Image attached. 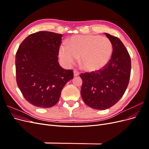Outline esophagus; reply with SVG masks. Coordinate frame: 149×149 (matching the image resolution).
I'll return each instance as SVG.
<instances>
[{"label":"esophagus","instance_id":"1","mask_svg":"<svg viewBox=\"0 0 149 149\" xmlns=\"http://www.w3.org/2000/svg\"><path fill=\"white\" fill-rule=\"evenodd\" d=\"M79 74V72H78L77 70H74V76H78Z\"/></svg>","mask_w":149,"mask_h":149}]
</instances>
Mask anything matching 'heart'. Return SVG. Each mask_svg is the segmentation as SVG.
Returning a JSON list of instances; mask_svg holds the SVG:
<instances>
[{
    "label": "heart",
    "instance_id": "b5f03b06",
    "mask_svg": "<svg viewBox=\"0 0 149 149\" xmlns=\"http://www.w3.org/2000/svg\"><path fill=\"white\" fill-rule=\"evenodd\" d=\"M113 50L111 40L106 37L87 35L71 37L67 47L60 48V56L67 65L74 63L80 56V63L88 71L102 68L109 63Z\"/></svg>",
    "mask_w": 149,
    "mask_h": 149
}]
</instances>
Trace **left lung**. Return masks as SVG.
I'll return each instance as SVG.
<instances>
[{"label":"left lung","instance_id":"8db88e82","mask_svg":"<svg viewBox=\"0 0 149 149\" xmlns=\"http://www.w3.org/2000/svg\"><path fill=\"white\" fill-rule=\"evenodd\" d=\"M112 44L113 50L109 63L102 68L80 74L83 101L89 107L104 110L118 102L127 89L130 76L131 60L120 39L105 33Z\"/></svg>","mask_w":149,"mask_h":149}]
</instances>
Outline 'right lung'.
I'll list each match as a JSON object with an SVG mask.
<instances>
[{"label":"right lung","instance_id":"add662e5","mask_svg":"<svg viewBox=\"0 0 149 149\" xmlns=\"http://www.w3.org/2000/svg\"><path fill=\"white\" fill-rule=\"evenodd\" d=\"M62 35L40 31L21 43L15 55L16 81L25 100L36 107L48 108L59 101L66 83L73 78V70L58 62Z\"/></svg>","mask_w":149,"mask_h":149}]
</instances>
